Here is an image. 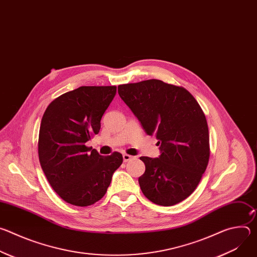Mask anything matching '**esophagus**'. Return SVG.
<instances>
[{
    "label": "esophagus",
    "mask_w": 257,
    "mask_h": 257,
    "mask_svg": "<svg viewBox=\"0 0 257 257\" xmlns=\"http://www.w3.org/2000/svg\"><path fill=\"white\" fill-rule=\"evenodd\" d=\"M132 159H133V157L130 156V155H127V154H124V155H123V161H124V163H127V162H129L130 160H132Z\"/></svg>",
    "instance_id": "obj_1"
}]
</instances>
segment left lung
Here are the masks:
<instances>
[{
    "instance_id": "1",
    "label": "left lung",
    "mask_w": 257,
    "mask_h": 257,
    "mask_svg": "<svg viewBox=\"0 0 257 257\" xmlns=\"http://www.w3.org/2000/svg\"><path fill=\"white\" fill-rule=\"evenodd\" d=\"M118 92L141 123L159 140L161 156L141 157L145 172L138 182L152 202L171 206L196 189L209 160L205 115L184 87L158 79L118 86Z\"/></svg>"
}]
</instances>
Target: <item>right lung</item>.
Segmentation results:
<instances>
[{
    "label": "right lung",
    "mask_w": 257,
    "mask_h": 257,
    "mask_svg": "<svg viewBox=\"0 0 257 257\" xmlns=\"http://www.w3.org/2000/svg\"><path fill=\"white\" fill-rule=\"evenodd\" d=\"M116 92V86H81L54 99L43 116L40 163L52 188L70 204L88 206L102 198L123 163L120 153L103 157L85 145L99 132Z\"/></svg>",
    "instance_id": "1"
}]
</instances>
